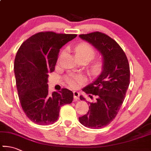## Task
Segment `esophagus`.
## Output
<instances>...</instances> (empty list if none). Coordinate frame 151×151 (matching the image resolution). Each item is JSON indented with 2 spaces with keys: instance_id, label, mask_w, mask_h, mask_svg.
<instances>
[{
  "instance_id": "34e87169",
  "label": "esophagus",
  "mask_w": 151,
  "mask_h": 151,
  "mask_svg": "<svg viewBox=\"0 0 151 151\" xmlns=\"http://www.w3.org/2000/svg\"><path fill=\"white\" fill-rule=\"evenodd\" d=\"M73 96H74V98H75V100L79 99V93L78 92L74 91L73 92Z\"/></svg>"
}]
</instances>
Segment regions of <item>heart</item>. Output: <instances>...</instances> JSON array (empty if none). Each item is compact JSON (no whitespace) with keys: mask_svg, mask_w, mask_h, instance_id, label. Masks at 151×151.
<instances>
[{"mask_svg":"<svg viewBox=\"0 0 151 151\" xmlns=\"http://www.w3.org/2000/svg\"><path fill=\"white\" fill-rule=\"evenodd\" d=\"M75 51L78 59H87L88 61L94 58L96 53L94 49L92 47V46L90 45L89 43L85 42L81 43L76 45L75 47ZM65 51H63L60 57L63 55ZM103 66L104 63L102 60L96 61L92 66V72L95 75L99 74L102 70ZM66 79L68 84L73 88H78L84 82V79L81 76L73 75H68Z\"/></svg>","mask_w":151,"mask_h":151,"instance_id":"heart-1","label":"heart"}]
</instances>
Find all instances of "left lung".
Segmentation results:
<instances>
[{
  "label": "left lung",
  "instance_id": "left-lung-1",
  "mask_svg": "<svg viewBox=\"0 0 151 151\" xmlns=\"http://www.w3.org/2000/svg\"><path fill=\"white\" fill-rule=\"evenodd\" d=\"M79 37L99 51L104 66L96 80L84 88L86 94L97 98L96 102L88 103V111L78 119L86 127L102 128L113 121L124 100L130 83L129 65L122 47L108 35L95 32ZM80 99L85 100L82 96Z\"/></svg>",
  "mask_w": 151,
  "mask_h": 151
}]
</instances>
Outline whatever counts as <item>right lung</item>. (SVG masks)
<instances>
[{
    "instance_id": "right-lung-1",
    "label": "right lung",
    "mask_w": 151,
    "mask_h": 151,
    "mask_svg": "<svg viewBox=\"0 0 151 151\" xmlns=\"http://www.w3.org/2000/svg\"><path fill=\"white\" fill-rule=\"evenodd\" d=\"M76 34L42 32L22 43L16 55L14 70L18 94L27 117L36 124H53L59 117L60 108L70 104L73 93L67 88L48 92V74L53 72L63 46Z\"/></svg>"
}]
</instances>
